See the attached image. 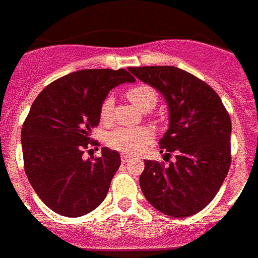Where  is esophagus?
<instances>
[{"label":"esophagus","mask_w":258,"mask_h":258,"mask_svg":"<svg viewBox=\"0 0 258 258\" xmlns=\"http://www.w3.org/2000/svg\"><path fill=\"white\" fill-rule=\"evenodd\" d=\"M129 160H131V157H129V155H125V154L120 155V161H122V164H126Z\"/></svg>","instance_id":"1"}]
</instances>
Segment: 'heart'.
I'll list each match as a JSON object with an SVG mask.
<instances>
[{
    "label": "heart",
    "instance_id": "b5f03b06",
    "mask_svg": "<svg viewBox=\"0 0 258 258\" xmlns=\"http://www.w3.org/2000/svg\"><path fill=\"white\" fill-rule=\"evenodd\" d=\"M127 98L132 101L138 108L143 111H150L155 107L158 101L157 91L147 85L135 86L126 93ZM115 100L112 96H107L101 103L100 116L103 122H109L114 114ZM154 139V132L147 126L138 127H118L107 136V143L109 147L122 151L125 154H136L139 151L149 146Z\"/></svg>",
    "mask_w": 258,
    "mask_h": 258
}]
</instances>
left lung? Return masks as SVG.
Here are the masks:
<instances>
[{"instance_id":"obj_1","label":"left lung","mask_w":258,"mask_h":258,"mask_svg":"<svg viewBox=\"0 0 258 258\" xmlns=\"http://www.w3.org/2000/svg\"><path fill=\"white\" fill-rule=\"evenodd\" d=\"M129 72L165 98L169 123L158 144L176 158L168 167L144 161V197L169 217L195 215L215 197L231 167L229 114L206 82L179 68H129Z\"/></svg>"}]
</instances>
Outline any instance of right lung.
Here are the masks:
<instances>
[{"mask_svg": "<svg viewBox=\"0 0 258 258\" xmlns=\"http://www.w3.org/2000/svg\"><path fill=\"white\" fill-rule=\"evenodd\" d=\"M125 69H83L52 82L32 104L22 127L25 172L37 196L54 213L82 217L107 196L120 165L118 151L83 158L100 108L111 89L133 83Z\"/></svg>", "mask_w": 258, "mask_h": 258, "instance_id": "1", "label": "right lung"}]
</instances>
